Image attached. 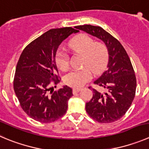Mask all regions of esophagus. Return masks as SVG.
I'll return each mask as SVG.
<instances>
[{
  "label": "esophagus",
  "mask_w": 149,
  "mask_h": 149,
  "mask_svg": "<svg viewBox=\"0 0 149 149\" xmlns=\"http://www.w3.org/2000/svg\"><path fill=\"white\" fill-rule=\"evenodd\" d=\"M80 90H81V89H80V88H73V94L77 93H79Z\"/></svg>",
  "instance_id": "esophagus-1"
}]
</instances>
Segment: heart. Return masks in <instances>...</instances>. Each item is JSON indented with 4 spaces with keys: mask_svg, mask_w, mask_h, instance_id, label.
Instances as JSON below:
<instances>
[{
    "mask_svg": "<svg viewBox=\"0 0 149 149\" xmlns=\"http://www.w3.org/2000/svg\"><path fill=\"white\" fill-rule=\"evenodd\" d=\"M70 49L83 54L81 69H76L65 75L64 81L75 88L81 87L92 78V70L99 73L105 68L109 59L107 46L102 42H95L93 38L85 34L76 36L69 44ZM56 64L62 70L69 68V55L63 51H58L55 57Z\"/></svg>",
    "mask_w": 149,
    "mask_h": 149,
    "instance_id": "heart-1",
    "label": "heart"
}]
</instances>
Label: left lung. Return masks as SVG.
Listing matches in <instances>:
<instances>
[{
  "label": "left lung",
  "instance_id": "1",
  "mask_svg": "<svg viewBox=\"0 0 149 149\" xmlns=\"http://www.w3.org/2000/svg\"><path fill=\"white\" fill-rule=\"evenodd\" d=\"M75 28L102 40L109 52L107 69L94 81L107 92L101 93L92 88L93 98L86 103V111L99 123L116 121L126 114L135 95L137 81L131 60L120 42L101 27L83 25Z\"/></svg>",
  "mask_w": 149,
  "mask_h": 149
}]
</instances>
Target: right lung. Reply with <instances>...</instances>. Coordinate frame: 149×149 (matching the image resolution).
I'll use <instances>...</instances> for the list:
<instances>
[{
    "mask_svg": "<svg viewBox=\"0 0 149 149\" xmlns=\"http://www.w3.org/2000/svg\"><path fill=\"white\" fill-rule=\"evenodd\" d=\"M78 31L71 27L51 29L29 43L20 55L14 90L23 111L37 121L51 123L66 113L72 89L65 85L58 91L51 90L53 84L60 81L56 53L63 40Z\"/></svg>",
    "mask_w": 149,
    "mask_h": 149,
    "instance_id": "add662e5",
    "label": "right lung"
}]
</instances>
